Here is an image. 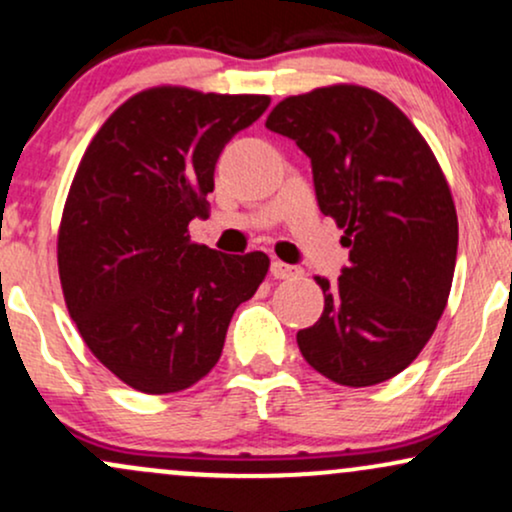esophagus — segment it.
I'll return each instance as SVG.
<instances>
[{
	"label": "esophagus",
	"mask_w": 512,
	"mask_h": 512,
	"mask_svg": "<svg viewBox=\"0 0 512 512\" xmlns=\"http://www.w3.org/2000/svg\"><path fill=\"white\" fill-rule=\"evenodd\" d=\"M298 274H301V269L293 267V264H286L281 260L272 262V276H274V279H291V276H298Z\"/></svg>",
	"instance_id": "esophagus-1"
}]
</instances>
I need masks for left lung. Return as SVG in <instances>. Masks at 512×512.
Instances as JSON below:
<instances>
[{
  "instance_id": "8db88e82",
  "label": "left lung",
  "mask_w": 512,
  "mask_h": 512,
  "mask_svg": "<svg viewBox=\"0 0 512 512\" xmlns=\"http://www.w3.org/2000/svg\"><path fill=\"white\" fill-rule=\"evenodd\" d=\"M264 125L310 158L320 211L349 248L334 284L315 276L325 310L296 334L298 349L337 385L385 383L421 354L448 305L457 211L438 158L395 103L356 84L284 98Z\"/></svg>"
}]
</instances>
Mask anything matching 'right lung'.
<instances>
[{
  "instance_id": "obj_1",
  "label": "right lung",
  "mask_w": 512,
  "mask_h": 512,
  "mask_svg": "<svg viewBox=\"0 0 512 512\" xmlns=\"http://www.w3.org/2000/svg\"><path fill=\"white\" fill-rule=\"evenodd\" d=\"M267 105L255 93L146 88L81 156L57 231L64 303L91 354L134 390L170 395L202 380L269 272L264 252L190 240L223 146Z\"/></svg>"
}]
</instances>
